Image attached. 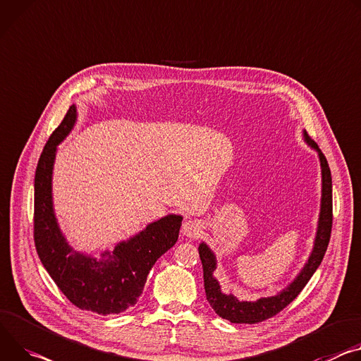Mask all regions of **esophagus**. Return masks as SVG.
<instances>
[{"mask_svg": "<svg viewBox=\"0 0 361 361\" xmlns=\"http://www.w3.org/2000/svg\"><path fill=\"white\" fill-rule=\"evenodd\" d=\"M183 233L187 238H199L202 235V224L195 220H188L183 224Z\"/></svg>", "mask_w": 361, "mask_h": 361, "instance_id": "1", "label": "esophagus"}]
</instances>
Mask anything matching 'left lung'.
Wrapping results in <instances>:
<instances>
[{"mask_svg":"<svg viewBox=\"0 0 361 361\" xmlns=\"http://www.w3.org/2000/svg\"><path fill=\"white\" fill-rule=\"evenodd\" d=\"M304 137L307 142L318 151V155H319L321 171H322V197H321V213L318 220V231H317L314 250L305 264L304 269L297 276V279H295L286 289L279 292L276 297L260 298L255 302L239 301L236 297H233V295H226L221 292L217 279L213 276V272L216 269V257L206 243H202L199 246V253L203 264L206 298L219 317L228 319L231 322L257 324L279 314L285 307H288L295 298H297L300 292L305 288V285L308 283V281L319 267L326 247H329L330 238H331V227H333L331 171L325 155L321 152L317 142L311 140L307 133L304 134Z\"/></svg>","mask_w":361,"mask_h":361,"instance_id":"obj_1","label":"left lung"}]
</instances>
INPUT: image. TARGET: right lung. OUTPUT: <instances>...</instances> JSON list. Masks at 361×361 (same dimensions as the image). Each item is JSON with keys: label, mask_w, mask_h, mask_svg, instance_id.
<instances>
[{"label": "right lung", "mask_w": 361, "mask_h": 361, "mask_svg": "<svg viewBox=\"0 0 361 361\" xmlns=\"http://www.w3.org/2000/svg\"><path fill=\"white\" fill-rule=\"evenodd\" d=\"M76 121L72 105L53 130L40 155L35 178V245L43 267L75 307L101 315L119 314L134 307L147 276L178 239L181 216L170 214L147 226L144 232L97 260L76 253L64 240L51 206V170L59 142Z\"/></svg>", "instance_id": "1"}]
</instances>
